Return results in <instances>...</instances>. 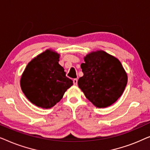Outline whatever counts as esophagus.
Segmentation results:
<instances>
[{"label": "esophagus", "mask_w": 150, "mask_h": 150, "mask_svg": "<svg viewBox=\"0 0 150 150\" xmlns=\"http://www.w3.org/2000/svg\"><path fill=\"white\" fill-rule=\"evenodd\" d=\"M73 83H74V85H77V84H78V79H74L73 80Z\"/></svg>", "instance_id": "obj_1"}]
</instances>
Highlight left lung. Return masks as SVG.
Listing matches in <instances>:
<instances>
[{
  "mask_svg": "<svg viewBox=\"0 0 150 150\" xmlns=\"http://www.w3.org/2000/svg\"><path fill=\"white\" fill-rule=\"evenodd\" d=\"M83 76L78 81L86 98L98 108H105L122 96L128 77L120 61L104 51L87 54L81 65Z\"/></svg>",
  "mask_w": 150,
  "mask_h": 150,
  "instance_id": "left-lung-1",
  "label": "left lung"
}]
</instances>
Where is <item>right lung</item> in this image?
Masks as SVG:
<instances>
[{
  "label": "right lung",
  "instance_id": "1",
  "mask_svg": "<svg viewBox=\"0 0 150 150\" xmlns=\"http://www.w3.org/2000/svg\"><path fill=\"white\" fill-rule=\"evenodd\" d=\"M59 59L57 53L45 51L28 63L22 74V91L30 102L39 107H52L73 85L59 64Z\"/></svg>",
  "mask_w": 150,
  "mask_h": 150
}]
</instances>
